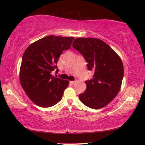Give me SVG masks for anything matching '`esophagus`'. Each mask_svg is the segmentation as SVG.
<instances>
[{"instance_id": "34e87169", "label": "esophagus", "mask_w": 145, "mask_h": 145, "mask_svg": "<svg viewBox=\"0 0 145 145\" xmlns=\"http://www.w3.org/2000/svg\"><path fill=\"white\" fill-rule=\"evenodd\" d=\"M70 84L72 85H73L75 84V81H70Z\"/></svg>"}]
</instances>
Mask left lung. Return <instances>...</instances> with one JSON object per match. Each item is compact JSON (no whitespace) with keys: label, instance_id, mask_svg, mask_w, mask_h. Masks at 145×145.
<instances>
[{"label":"left lung","instance_id":"1","mask_svg":"<svg viewBox=\"0 0 145 145\" xmlns=\"http://www.w3.org/2000/svg\"><path fill=\"white\" fill-rule=\"evenodd\" d=\"M72 46L85 59L88 70L94 72L91 79L85 81L86 89L78 95L79 99L88 107L101 109L111 102L120 90L124 74L121 59L100 39L78 38Z\"/></svg>","mask_w":145,"mask_h":145}]
</instances>
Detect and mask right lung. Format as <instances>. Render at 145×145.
Returning <instances> with one entry per match:
<instances>
[{
  "label": "right lung",
  "instance_id": "add662e5",
  "mask_svg": "<svg viewBox=\"0 0 145 145\" xmlns=\"http://www.w3.org/2000/svg\"><path fill=\"white\" fill-rule=\"evenodd\" d=\"M73 37L46 36L27 48L22 59L20 80L28 97L36 105L49 107L62 99L69 81L52 77L63 51L70 48Z\"/></svg>",
  "mask_w": 145,
  "mask_h": 145
}]
</instances>
